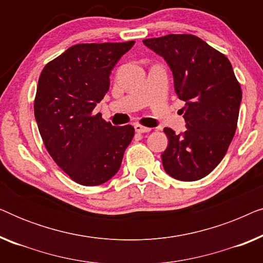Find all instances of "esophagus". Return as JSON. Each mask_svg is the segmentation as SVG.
Masks as SVG:
<instances>
[{"mask_svg": "<svg viewBox=\"0 0 263 263\" xmlns=\"http://www.w3.org/2000/svg\"><path fill=\"white\" fill-rule=\"evenodd\" d=\"M135 130L136 133H149L152 129L148 128V127H145V125H141V124H136L135 125Z\"/></svg>", "mask_w": 263, "mask_h": 263, "instance_id": "34e87169", "label": "esophagus"}]
</instances>
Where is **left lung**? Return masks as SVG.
<instances>
[{"mask_svg": "<svg viewBox=\"0 0 263 263\" xmlns=\"http://www.w3.org/2000/svg\"><path fill=\"white\" fill-rule=\"evenodd\" d=\"M170 66L177 96L184 100L186 130L164 128L168 146L163 166L179 181H197L222 160L235 136L242 88L228 57L194 34L143 39Z\"/></svg>", "mask_w": 263, "mask_h": 263, "instance_id": "obj_1", "label": "left lung"}]
</instances>
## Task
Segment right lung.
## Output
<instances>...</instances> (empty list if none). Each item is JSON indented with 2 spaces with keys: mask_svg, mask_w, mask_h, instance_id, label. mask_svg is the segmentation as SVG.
I'll return each instance as SVG.
<instances>
[{
  "mask_svg": "<svg viewBox=\"0 0 263 263\" xmlns=\"http://www.w3.org/2000/svg\"><path fill=\"white\" fill-rule=\"evenodd\" d=\"M85 43L70 46L43 68L34 117L53 161L81 185L105 183L120 170L135 129L115 127L93 115L110 87L111 69L134 45Z\"/></svg>",
  "mask_w": 263,
  "mask_h": 263,
  "instance_id": "right-lung-1",
  "label": "right lung"
}]
</instances>
